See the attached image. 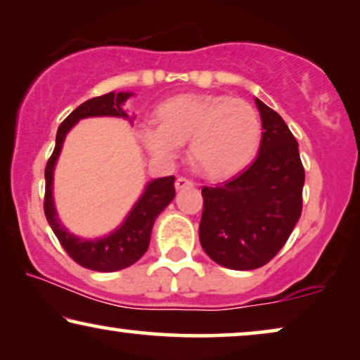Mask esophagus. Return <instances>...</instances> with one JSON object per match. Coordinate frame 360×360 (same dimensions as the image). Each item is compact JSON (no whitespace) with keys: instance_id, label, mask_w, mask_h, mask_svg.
<instances>
[{"instance_id":"obj_1","label":"esophagus","mask_w":360,"mask_h":360,"mask_svg":"<svg viewBox=\"0 0 360 360\" xmlns=\"http://www.w3.org/2000/svg\"><path fill=\"white\" fill-rule=\"evenodd\" d=\"M174 186H176V189H178V191L184 189V187H194V181H191L187 178H178L174 182Z\"/></svg>"}]
</instances>
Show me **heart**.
I'll list each match as a JSON object with an SVG mask.
<instances>
[{
  "label": "heart",
  "instance_id": "b5f03b06",
  "mask_svg": "<svg viewBox=\"0 0 360 360\" xmlns=\"http://www.w3.org/2000/svg\"><path fill=\"white\" fill-rule=\"evenodd\" d=\"M158 124H143L139 136L151 155L169 160L189 140V156L205 178L225 179L255 158L261 120L246 101L226 94H179L156 109Z\"/></svg>",
  "mask_w": 360,
  "mask_h": 360
}]
</instances>
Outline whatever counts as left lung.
I'll use <instances>...</instances> for the list:
<instances>
[{
	"label": "left lung",
	"mask_w": 360,
	"mask_h": 360,
	"mask_svg": "<svg viewBox=\"0 0 360 360\" xmlns=\"http://www.w3.org/2000/svg\"><path fill=\"white\" fill-rule=\"evenodd\" d=\"M262 122L257 158L215 187H202L199 238L217 264L251 271L274 257L302 215L305 184L298 143L276 110L256 99Z\"/></svg>",
	"instance_id": "1"
}]
</instances>
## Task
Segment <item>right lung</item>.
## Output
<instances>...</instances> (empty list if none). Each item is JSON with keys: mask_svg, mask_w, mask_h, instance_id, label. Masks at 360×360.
Masks as SVG:
<instances>
[{"mask_svg": "<svg viewBox=\"0 0 360 360\" xmlns=\"http://www.w3.org/2000/svg\"><path fill=\"white\" fill-rule=\"evenodd\" d=\"M131 93H108L98 98L86 101L67 119L60 124L57 130V140H55L53 153L45 166V199L44 212L47 217L49 225L52 226L55 236L58 238L60 245L68 252L75 262L86 269L98 272H114L125 269L135 264L141 256L145 255L150 245V236L153 224L161 212L171 204L174 199V176L168 178H158L146 184L143 194L136 200L134 209L125 217L124 224L117 230L109 233L108 236L96 238V240H84V238L75 236L65 226L60 224L57 210H55L52 187H53V169L57 163L60 151H62L65 136L81 119L86 117H124L129 115L122 109L125 101Z\"/></svg>", "mask_w": 360, "mask_h": 360, "instance_id": "right-lung-1", "label": "right lung"}]
</instances>
